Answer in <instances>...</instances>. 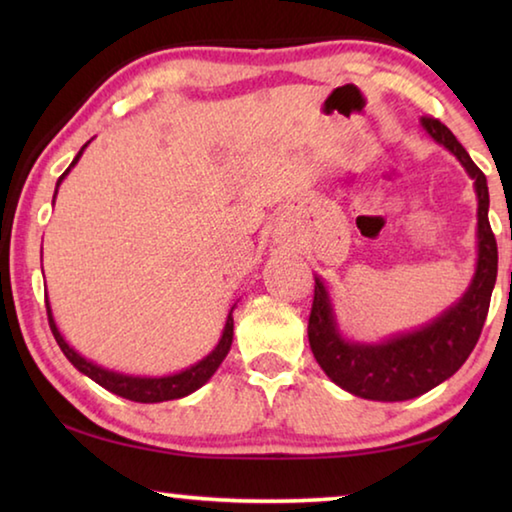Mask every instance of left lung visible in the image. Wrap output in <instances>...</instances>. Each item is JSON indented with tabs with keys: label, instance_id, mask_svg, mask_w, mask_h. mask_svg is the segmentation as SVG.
Wrapping results in <instances>:
<instances>
[{
	"label": "left lung",
	"instance_id": "1",
	"mask_svg": "<svg viewBox=\"0 0 512 512\" xmlns=\"http://www.w3.org/2000/svg\"><path fill=\"white\" fill-rule=\"evenodd\" d=\"M420 124L433 142L454 155L474 180L476 192V266L470 287L452 307L431 323L393 334L379 343L345 339L336 323L332 296L316 275L314 305L309 314V345L325 375L363 400L404 402L443 384L470 357L488 316L497 282V241L488 221V180L445 124L422 117Z\"/></svg>",
	"mask_w": 512,
	"mask_h": 512
}]
</instances>
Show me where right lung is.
Wrapping results in <instances>:
<instances>
[{
    "instance_id": "right-lung-1",
    "label": "right lung",
    "mask_w": 512,
    "mask_h": 512,
    "mask_svg": "<svg viewBox=\"0 0 512 512\" xmlns=\"http://www.w3.org/2000/svg\"><path fill=\"white\" fill-rule=\"evenodd\" d=\"M88 144L81 146V151L76 153V158L72 160V164H69L67 171L58 178L56 192H54V201H56V194H58L60 183H63L67 173L72 171L74 164L81 160V155H83L85 149H88ZM45 302H47V316H49L51 334H54L56 343L60 345V350H63V354L69 359V363H72V366L79 370V372H83L85 377H90L92 381H97V384L106 388V391L115 393L119 397H126V400H131V402H142V404L180 400V397H185L189 393L198 391V388H201L205 381H210V377L214 375L216 368L221 366V361L225 359V354L230 352L232 334H235V318H232V311H235L237 302L228 311V318H225V327H223V332H221L219 343H216V348L210 354H207V357H203L201 361L194 363V366H189V368L180 370V372H173V375H164V377L124 375V372L103 368V366H99V363L85 359L83 354L76 352L72 345L65 341V336L60 334V329H58L56 320H54V314H51V305H49L47 293H45Z\"/></svg>"
}]
</instances>
